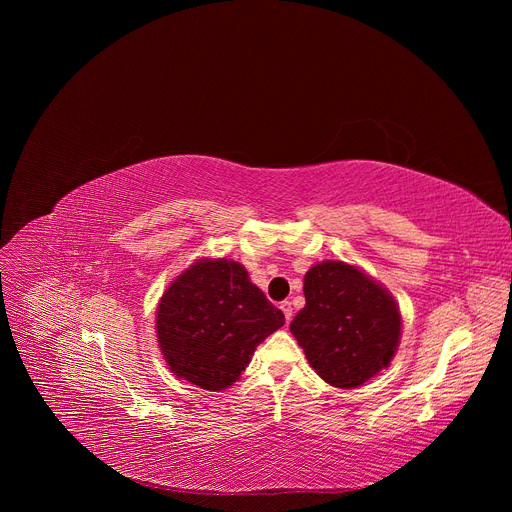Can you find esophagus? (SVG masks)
Segmentation results:
<instances>
[{"instance_id":"34e87169","label":"esophagus","mask_w":512,"mask_h":512,"mask_svg":"<svg viewBox=\"0 0 512 512\" xmlns=\"http://www.w3.org/2000/svg\"><path fill=\"white\" fill-rule=\"evenodd\" d=\"M279 308H281V312H283V316H285V322L289 324L291 322V316H294V312H291V302H281L279 304Z\"/></svg>"}]
</instances>
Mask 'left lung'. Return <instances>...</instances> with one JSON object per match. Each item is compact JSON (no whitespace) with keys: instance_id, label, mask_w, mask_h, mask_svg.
<instances>
[{"instance_id":"left-lung-1","label":"left lung","mask_w":512,"mask_h":512,"mask_svg":"<svg viewBox=\"0 0 512 512\" xmlns=\"http://www.w3.org/2000/svg\"><path fill=\"white\" fill-rule=\"evenodd\" d=\"M306 306L289 330L328 385L356 389L387 369L401 342L391 291L344 261H322L304 277Z\"/></svg>"}]
</instances>
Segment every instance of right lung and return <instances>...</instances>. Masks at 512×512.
<instances>
[{"mask_svg": "<svg viewBox=\"0 0 512 512\" xmlns=\"http://www.w3.org/2000/svg\"><path fill=\"white\" fill-rule=\"evenodd\" d=\"M285 316L233 259H196L164 291L156 336L168 369L204 391L241 379L255 348Z\"/></svg>", "mask_w": 512, "mask_h": 512, "instance_id": "1", "label": "right lung"}]
</instances>
